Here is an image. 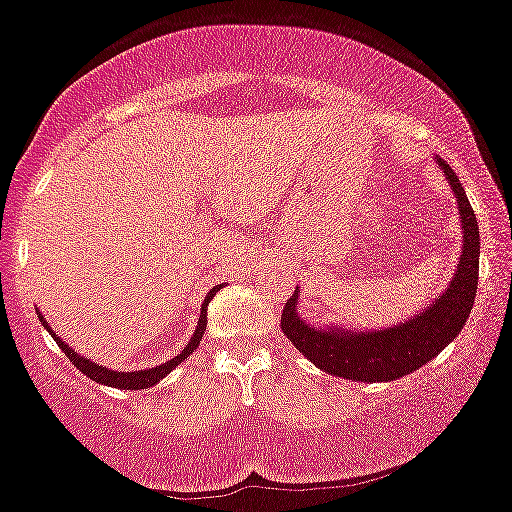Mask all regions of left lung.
<instances>
[{"instance_id":"1","label":"left lung","mask_w":512,"mask_h":512,"mask_svg":"<svg viewBox=\"0 0 512 512\" xmlns=\"http://www.w3.org/2000/svg\"><path fill=\"white\" fill-rule=\"evenodd\" d=\"M435 162L445 172L462 216L464 245L454 279L423 313L379 330L313 328L299 316V291H294L284 306L282 330L296 350L323 372L367 384L396 381L428 364L462 333L479 289V226L457 174L440 157Z\"/></svg>"}]
</instances>
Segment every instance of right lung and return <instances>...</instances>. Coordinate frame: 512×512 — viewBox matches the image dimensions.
<instances>
[{"label": "right lung", "instance_id": "add662e5", "mask_svg": "<svg viewBox=\"0 0 512 512\" xmlns=\"http://www.w3.org/2000/svg\"><path fill=\"white\" fill-rule=\"evenodd\" d=\"M216 291H221V286H213V289L209 291V296H206L204 303H201V316H199V323H196V330H194L192 340H189V345L184 347V350L179 352L177 357L167 359V362L157 364V367H153V369H138V372H114V369L101 367V364H94L92 359H87V357L77 355V352L72 350V347L67 345V342L60 340L58 335H55L53 330H50V325L46 323V318H43L41 313H38V318H41L43 328H46L48 333L53 335V340L58 342L60 350L65 352L67 359H70V362L75 364V367L80 369L82 374H87L89 379L97 381V384L114 386V389H131V391H138V389H150V386H155L157 381L165 379V376L170 374L172 369L177 367V364H182L184 359H187V357L192 355V352L196 350V347H199V342H201V338H204V330H206V308H209V303H211L213 296H216Z\"/></svg>", "mask_w": 512, "mask_h": 512}]
</instances>
